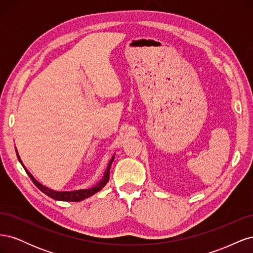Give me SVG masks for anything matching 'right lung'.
I'll return each instance as SVG.
<instances>
[{
    "label": "right lung",
    "instance_id": "right-lung-1",
    "mask_svg": "<svg viewBox=\"0 0 253 253\" xmlns=\"http://www.w3.org/2000/svg\"><path fill=\"white\" fill-rule=\"evenodd\" d=\"M17 156H18L19 162L22 164L21 158H20L18 153H17ZM114 157L115 156H113L111 158V160H110V163L108 165V168H106V171L104 172L103 178L100 181H99L96 186L91 187V188H88V189H80V190H75V191H55V190L45 187V186L42 185V183H40L39 181H37L35 179L34 176L26 170V168L23 166V164H22V166L25 169V171L28 174L30 179H32L33 182L37 186V188L40 189L44 194H46L47 196L53 198V200H56V201L81 202L83 200H85V198H87V197H89L91 195H94L95 193H97L98 191H100L106 185V183H108V181L110 179V169H111V166H112V163H113V160H114Z\"/></svg>",
    "mask_w": 253,
    "mask_h": 253
}]
</instances>
